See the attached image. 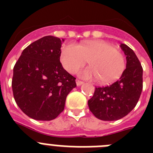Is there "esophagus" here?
<instances>
[{"instance_id":"1","label":"esophagus","mask_w":153,"mask_h":153,"mask_svg":"<svg viewBox=\"0 0 153 153\" xmlns=\"http://www.w3.org/2000/svg\"><path fill=\"white\" fill-rule=\"evenodd\" d=\"M82 84H83V82L81 80H79V79H76V86H79Z\"/></svg>"}]
</instances>
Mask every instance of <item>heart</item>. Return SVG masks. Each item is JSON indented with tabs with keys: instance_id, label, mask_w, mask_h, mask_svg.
<instances>
[{
	"instance_id": "obj_1",
	"label": "heart",
	"mask_w": 153,
	"mask_h": 153,
	"mask_svg": "<svg viewBox=\"0 0 153 153\" xmlns=\"http://www.w3.org/2000/svg\"><path fill=\"white\" fill-rule=\"evenodd\" d=\"M90 66L80 70L84 79H96L102 83H111L122 75L126 68L121 52L103 40H86L79 45L70 43L63 46L60 61L69 73L74 74L86 62Z\"/></svg>"
}]
</instances>
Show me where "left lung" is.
<instances>
[{
  "label": "left lung",
  "instance_id": "1",
  "mask_svg": "<svg viewBox=\"0 0 153 153\" xmlns=\"http://www.w3.org/2000/svg\"><path fill=\"white\" fill-rule=\"evenodd\" d=\"M126 56V68L111 85L96 87L88 100L90 110L99 120L114 121L129 114L136 106L143 90V67L134 51L120 44Z\"/></svg>",
  "mask_w": 153,
  "mask_h": 153
}]
</instances>
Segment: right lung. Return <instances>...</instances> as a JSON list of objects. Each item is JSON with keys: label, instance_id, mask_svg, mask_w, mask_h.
I'll list each match as a JSON object with an SVG mask.
<instances>
[{"label": "right lung", "instance_id": "add662e5", "mask_svg": "<svg viewBox=\"0 0 153 153\" xmlns=\"http://www.w3.org/2000/svg\"><path fill=\"white\" fill-rule=\"evenodd\" d=\"M63 39L46 36L23 51L13 67L12 90L16 103L36 120H54L76 86V78L60 61Z\"/></svg>", "mask_w": 153, "mask_h": 153}]
</instances>
